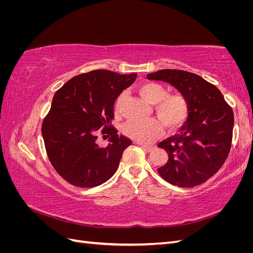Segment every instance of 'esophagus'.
Wrapping results in <instances>:
<instances>
[{"label": "esophagus", "instance_id": "esophagus-1", "mask_svg": "<svg viewBox=\"0 0 253 253\" xmlns=\"http://www.w3.org/2000/svg\"><path fill=\"white\" fill-rule=\"evenodd\" d=\"M138 144H140V147L144 151H147V152H151L153 149H154V147H153V145H147V144H141V143H138Z\"/></svg>", "mask_w": 253, "mask_h": 253}]
</instances>
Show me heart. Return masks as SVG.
I'll return each instance as SVG.
<instances>
[{"label":"heart","instance_id":"obj_1","mask_svg":"<svg viewBox=\"0 0 253 253\" xmlns=\"http://www.w3.org/2000/svg\"><path fill=\"white\" fill-rule=\"evenodd\" d=\"M139 95L145 101L154 104L153 110L156 117L162 121L167 131L174 132L181 127L190 114L189 100L180 93L168 94V89L158 82L147 81L137 87ZM124 94H120L115 101V109L119 110ZM157 119L126 121L122 126V132L128 138L137 142H152L163 133V126Z\"/></svg>","mask_w":253,"mask_h":253}]
</instances>
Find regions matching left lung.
Listing matches in <instances>:
<instances>
[{"mask_svg":"<svg viewBox=\"0 0 253 253\" xmlns=\"http://www.w3.org/2000/svg\"><path fill=\"white\" fill-rule=\"evenodd\" d=\"M150 80L170 83L189 100L190 114L178 134L158 143L169 159L159 175L181 188L201 185L224 165L231 149L234 116L220 90L201 76L186 71L162 70Z\"/></svg>","mask_w":253,"mask_h":253,"instance_id":"1","label":"left lung"}]
</instances>
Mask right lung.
<instances>
[{
	"label": "right lung",
	"mask_w": 253,
	"mask_h": 253,
	"mask_svg": "<svg viewBox=\"0 0 253 253\" xmlns=\"http://www.w3.org/2000/svg\"><path fill=\"white\" fill-rule=\"evenodd\" d=\"M136 77L96 70L76 76L56 91L42 135L50 164L73 186L93 188L117 171L132 141L111 126L114 103ZM99 132L111 136L108 147L96 144Z\"/></svg>",
	"instance_id": "right-lung-1"
}]
</instances>
